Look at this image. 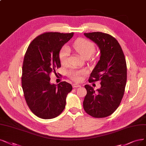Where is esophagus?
Masks as SVG:
<instances>
[{
  "label": "esophagus",
  "instance_id": "obj_1",
  "mask_svg": "<svg viewBox=\"0 0 146 146\" xmlns=\"http://www.w3.org/2000/svg\"><path fill=\"white\" fill-rule=\"evenodd\" d=\"M72 86H73V88H77V87H80V85L78 84H73Z\"/></svg>",
  "mask_w": 146,
  "mask_h": 146
}]
</instances>
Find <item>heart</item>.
<instances>
[{"label": "heart", "mask_w": 146, "mask_h": 146, "mask_svg": "<svg viewBox=\"0 0 146 146\" xmlns=\"http://www.w3.org/2000/svg\"><path fill=\"white\" fill-rule=\"evenodd\" d=\"M74 49L84 58H88L93 55L95 47L93 43L86 39L79 38L73 44ZM69 56V48L65 46L62 47L59 53V58L60 62L63 66L68 63ZM87 74L85 70L72 68L67 72V76L74 81H80L82 77Z\"/></svg>", "instance_id": "b5f03b06"}]
</instances>
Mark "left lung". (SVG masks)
I'll use <instances>...</instances> for the list:
<instances>
[{"instance_id":"8db88e82","label":"left lung","mask_w":146,"mask_h":146,"mask_svg":"<svg viewBox=\"0 0 146 146\" xmlns=\"http://www.w3.org/2000/svg\"><path fill=\"white\" fill-rule=\"evenodd\" d=\"M98 46L100 60L91 72L89 82L100 80L101 87L96 91L85 85L87 93L83 102L85 111L94 118L111 115L119 106L125 93L127 66L125 55L117 40L100 32L84 33Z\"/></svg>"}]
</instances>
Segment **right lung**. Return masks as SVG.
Masks as SVG:
<instances>
[{
  "instance_id": "add662e5",
  "label": "right lung",
  "mask_w": 146,
  "mask_h": 146,
  "mask_svg": "<svg viewBox=\"0 0 146 146\" xmlns=\"http://www.w3.org/2000/svg\"><path fill=\"white\" fill-rule=\"evenodd\" d=\"M74 33L46 32L32 41L22 67L21 86L26 104L34 114L43 119L56 117L64 110L72 86L66 81L50 82V75L61 67L59 53Z\"/></svg>"
}]
</instances>
